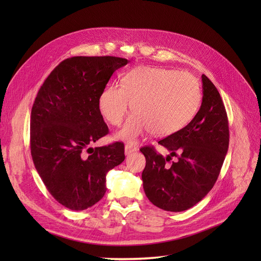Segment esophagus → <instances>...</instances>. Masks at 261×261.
I'll list each match as a JSON object with an SVG mask.
<instances>
[{
	"label": "esophagus",
	"mask_w": 261,
	"mask_h": 261,
	"mask_svg": "<svg viewBox=\"0 0 261 261\" xmlns=\"http://www.w3.org/2000/svg\"><path fill=\"white\" fill-rule=\"evenodd\" d=\"M137 150V148L135 147V146H133V145H130V144H127V145H125V154H130V153H133V152H135Z\"/></svg>",
	"instance_id": "1"
}]
</instances>
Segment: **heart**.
I'll use <instances>...</instances> for the list:
<instances>
[{
  "label": "heart",
  "mask_w": 261,
  "mask_h": 261,
  "mask_svg": "<svg viewBox=\"0 0 261 261\" xmlns=\"http://www.w3.org/2000/svg\"><path fill=\"white\" fill-rule=\"evenodd\" d=\"M201 102L197 78L186 72L164 67L140 66L122 78L121 87L108 85L101 91L98 108L113 126L122 123L132 109L117 137L135 141L151 132L154 136H170L191 122Z\"/></svg>",
  "instance_id": "1"
}]
</instances>
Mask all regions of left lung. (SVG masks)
I'll return each instance as SVG.
<instances>
[{
    "label": "left lung",
    "mask_w": 261,
    "mask_h": 261,
    "mask_svg": "<svg viewBox=\"0 0 261 261\" xmlns=\"http://www.w3.org/2000/svg\"><path fill=\"white\" fill-rule=\"evenodd\" d=\"M202 102L184 128L161 139L170 154L164 158L154 147L140 151L146 158L141 174L148 199L158 208L179 212L199 202L216 184L228 149V121L216 86L201 76ZM172 156L178 158L169 165Z\"/></svg>",
    "instance_id": "left-lung-1"
}]
</instances>
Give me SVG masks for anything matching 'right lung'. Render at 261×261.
I'll return each mask as SVG.
<instances>
[{"instance_id":"1","label":"right lung","mask_w":261,"mask_h":261,"mask_svg":"<svg viewBox=\"0 0 261 261\" xmlns=\"http://www.w3.org/2000/svg\"><path fill=\"white\" fill-rule=\"evenodd\" d=\"M128 62L115 57L69 58L38 91L30 117L31 156L46 189L70 210L97 203L107 191V173L125 159L121 141L89 146L109 133L98 108L100 93Z\"/></svg>"}]
</instances>
